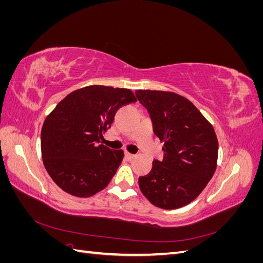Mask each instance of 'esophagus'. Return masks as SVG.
Returning <instances> with one entry per match:
<instances>
[{
    "label": "esophagus",
    "mask_w": 263,
    "mask_h": 263,
    "mask_svg": "<svg viewBox=\"0 0 263 263\" xmlns=\"http://www.w3.org/2000/svg\"><path fill=\"white\" fill-rule=\"evenodd\" d=\"M125 157L128 159V160H133V159L136 157L135 155H133V154H129V153H127V151H125Z\"/></svg>",
    "instance_id": "obj_1"
}]
</instances>
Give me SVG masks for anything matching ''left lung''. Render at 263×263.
<instances>
[{
    "label": "left lung",
    "instance_id": "left-lung-1",
    "mask_svg": "<svg viewBox=\"0 0 263 263\" xmlns=\"http://www.w3.org/2000/svg\"><path fill=\"white\" fill-rule=\"evenodd\" d=\"M137 100L149 113L154 133L164 141L163 159L138 183L157 208H182L200 195L216 170L218 141L213 126L192 103L179 94L138 90Z\"/></svg>",
    "mask_w": 263,
    "mask_h": 263
}]
</instances>
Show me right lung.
I'll return each instance as SVG.
<instances>
[{"label": "right lung", "instance_id": "add662e5", "mask_svg": "<svg viewBox=\"0 0 263 263\" xmlns=\"http://www.w3.org/2000/svg\"><path fill=\"white\" fill-rule=\"evenodd\" d=\"M119 87L90 85L59 102L45 119L42 157L52 181L65 192L89 197L104 189L121 164L124 151L100 144L119 107L135 102Z\"/></svg>", "mask_w": 263, "mask_h": 263}]
</instances>
